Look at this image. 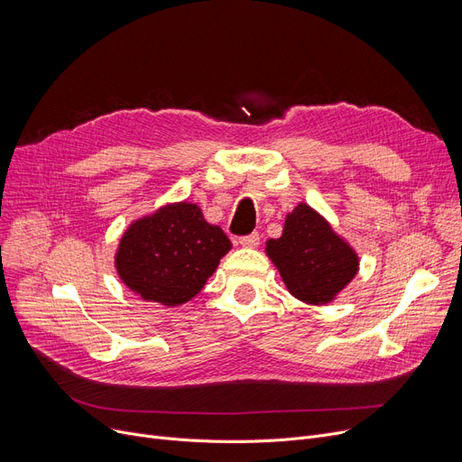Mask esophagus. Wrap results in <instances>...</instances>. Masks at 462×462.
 <instances>
[{
	"label": "esophagus",
	"mask_w": 462,
	"mask_h": 462,
	"mask_svg": "<svg viewBox=\"0 0 462 462\" xmlns=\"http://www.w3.org/2000/svg\"><path fill=\"white\" fill-rule=\"evenodd\" d=\"M237 244H239L241 247L254 249V247H258V244H260V234H258V232H253V234H249V236H241Z\"/></svg>",
	"instance_id": "esophagus-1"
}]
</instances>
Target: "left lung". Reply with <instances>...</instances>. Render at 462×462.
I'll return each mask as SVG.
<instances>
[{
	"label": "left lung",
	"mask_w": 462,
	"mask_h": 462,
	"mask_svg": "<svg viewBox=\"0 0 462 462\" xmlns=\"http://www.w3.org/2000/svg\"><path fill=\"white\" fill-rule=\"evenodd\" d=\"M265 253L288 292L309 305H326L356 277L357 253L309 204L286 215L282 236L268 239Z\"/></svg>",
	"instance_id": "left-lung-1"
}]
</instances>
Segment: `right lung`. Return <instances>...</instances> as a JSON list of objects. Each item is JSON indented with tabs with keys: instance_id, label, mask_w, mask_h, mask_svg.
I'll return each mask as SVG.
<instances>
[{
	"instance_id": "right-lung-1",
	"label": "right lung",
	"mask_w": 462,
	"mask_h": 462,
	"mask_svg": "<svg viewBox=\"0 0 462 462\" xmlns=\"http://www.w3.org/2000/svg\"><path fill=\"white\" fill-rule=\"evenodd\" d=\"M230 249L226 234L197 204L174 202L129 225L114 263L142 300L178 307L200 292Z\"/></svg>"
}]
</instances>
